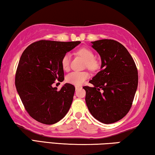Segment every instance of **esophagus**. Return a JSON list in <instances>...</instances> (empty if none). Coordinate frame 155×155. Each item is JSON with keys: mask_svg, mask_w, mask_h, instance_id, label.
I'll use <instances>...</instances> for the list:
<instances>
[{"mask_svg": "<svg viewBox=\"0 0 155 155\" xmlns=\"http://www.w3.org/2000/svg\"><path fill=\"white\" fill-rule=\"evenodd\" d=\"M81 87H82L81 85H75V88H76V90H78V89H79V88H81Z\"/></svg>", "mask_w": 155, "mask_h": 155, "instance_id": "1", "label": "esophagus"}]
</instances>
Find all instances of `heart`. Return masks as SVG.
Wrapping results in <instances>:
<instances>
[{
    "label": "heart",
    "mask_w": 155,
    "mask_h": 155,
    "mask_svg": "<svg viewBox=\"0 0 155 155\" xmlns=\"http://www.w3.org/2000/svg\"><path fill=\"white\" fill-rule=\"evenodd\" d=\"M77 54L85 60V66L91 70H96L99 68V63L94 58L93 51L87 48H81L77 50ZM70 55L66 54L61 60V65L64 70L70 68ZM89 77V74L85 71H74L66 76V81L74 85H81Z\"/></svg>",
    "instance_id": "heart-1"
}]
</instances>
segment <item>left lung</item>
<instances>
[{
  "label": "left lung",
  "instance_id": "obj_1",
  "mask_svg": "<svg viewBox=\"0 0 155 155\" xmlns=\"http://www.w3.org/2000/svg\"><path fill=\"white\" fill-rule=\"evenodd\" d=\"M99 53L101 71L84 86L85 102L92 116L104 124H111L125 116L132 106L138 86V70L127 49L114 40L92 41Z\"/></svg>",
  "mask_w": 155,
  "mask_h": 155
}]
</instances>
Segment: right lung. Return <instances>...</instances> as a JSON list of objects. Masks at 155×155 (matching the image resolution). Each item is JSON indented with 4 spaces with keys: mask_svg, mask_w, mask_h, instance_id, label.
I'll return each mask as SVG.
<instances>
[{
    "mask_svg": "<svg viewBox=\"0 0 155 155\" xmlns=\"http://www.w3.org/2000/svg\"><path fill=\"white\" fill-rule=\"evenodd\" d=\"M80 43L40 40L23 52L16 71V88L28 114L38 122L55 124L70 109L75 87L65 84L58 91L52 84L55 80L63 81L61 60Z\"/></svg>",
    "mask_w": 155,
    "mask_h": 155,
    "instance_id": "1",
    "label": "right lung"
}]
</instances>
